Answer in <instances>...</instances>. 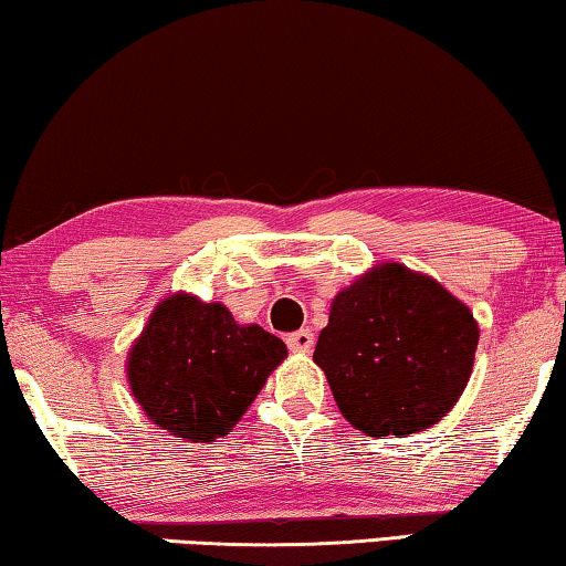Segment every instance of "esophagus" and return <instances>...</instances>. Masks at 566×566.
I'll use <instances>...</instances> for the list:
<instances>
[{"mask_svg":"<svg viewBox=\"0 0 566 566\" xmlns=\"http://www.w3.org/2000/svg\"><path fill=\"white\" fill-rule=\"evenodd\" d=\"M312 345H315V335L307 327H302V331L286 335V348L292 353H310Z\"/></svg>","mask_w":566,"mask_h":566,"instance_id":"1","label":"esophagus"}]
</instances>
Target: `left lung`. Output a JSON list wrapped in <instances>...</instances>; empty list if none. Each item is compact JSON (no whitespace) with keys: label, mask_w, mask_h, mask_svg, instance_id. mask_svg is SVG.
Segmentation results:
<instances>
[{"label":"left lung","mask_w":566,"mask_h":566,"mask_svg":"<svg viewBox=\"0 0 566 566\" xmlns=\"http://www.w3.org/2000/svg\"><path fill=\"white\" fill-rule=\"evenodd\" d=\"M478 348L472 312L429 276L384 264L333 300L317 337L337 409L368 437L432 427L465 391Z\"/></svg>","instance_id":"1"}]
</instances>
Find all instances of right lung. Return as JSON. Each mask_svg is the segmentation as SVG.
<instances>
[{
	"label": "right lung",
	"instance_id": "add662e5",
	"mask_svg": "<svg viewBox=\"0 0 566 566\" xmlns=\"http://www.w3.org/2000/svg\"><path fill=\"white\" fill-rule=\"evenodd\" d=\"M284 356L280 337L239 325L218 302L172 294L134 343L129 386L157 427L213 442L247 415Z\"/></svg>",
	"mask_w": 566,
	"mask_h": 566
}]
</instances>
